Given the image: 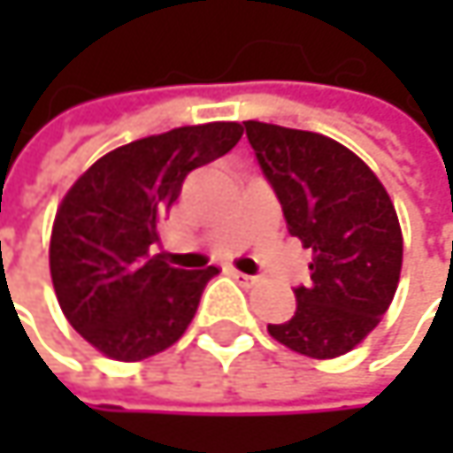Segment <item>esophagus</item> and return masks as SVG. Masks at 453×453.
Listing matches in <instances>:
<instances>
[{
	"label": "esophagus",
	"mask_w": 453,
	"mask_h": 453,
	"mask_svg": "<svg viewBox=\"0 0 453 453\" xmlns=\"http://www.w3.org/2000/svg\"><path fill=\"white\" fill-rule=\"evenodd\" d=\"M230 275H233V278H235V280H238L241 286H246V288H249V286H257V283H259V278H257V275H246V273H238V270H230Z\"/></svg>",
	"instance_id": "1"
}]
</instances>
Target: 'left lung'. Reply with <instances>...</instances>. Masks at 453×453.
Returning a JSON list of instances; mask_svg holds the SVG:
<instances>
[{
	"mask_svg": "<svg viewBox=\"0 0 453 453\" xmlns=\"http://www.w3.org/2000/svg\"><path fill=\"white\" fill-rule=\"evenodd\" d=\"M288 233L312 249L296 312L270 335L312 359L351 351L380 322L402 275V227L378 175L343 143L283 126L243 123Z\"/></svg>",
	"mask_w": 453,
	"mask_h": 453,
	"instance_id": "8db88e82",
	"label": "left lung"
}]
</instances>
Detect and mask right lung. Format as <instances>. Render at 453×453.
Wrapping results in <instances>:
<instances>
[{"label": "right lung", "mask_w": 453, "mask_h": 453, "mask_svg": "<svg viewBox=\"0 0 453 453\" xmlns=\"http://www.w3.org/2000/svg\"><path fill=\"white\" fill-rule=\"evenodd\" d=\"M238 123L183 126L118 146L65 194L49 270L67 322L102 354L138 362L173 346L218 267L180 270L154 254L157 227L191 170L227 154Z\"/></svg>", "instance_id": "add662e5"}]
</instances>
